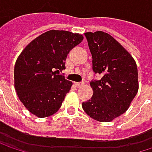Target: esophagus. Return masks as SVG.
Returning <instances> with one entry per match:
<instances>
[{
    "label": "esophagus",
    "mask_w": 152,
    "mask_h": 152,
    "mask_svg": "<svg viewBox=\"0 0 152 152\" xmlns=\"http://www.w3.org/2000/svg\"><path fill=\"white\" fill-rule=\"evenodd\" d=\"M83 85V83H75V86L77 88H80Z\"/></svg>",
    "instance_id": "esophagus-1"
}]
</instances>
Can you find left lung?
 I'll use <instances>...</instances> for the list:
<instances>
[{
  "label": "left lung",
  "instance_id": "8db88e82",
  "mask_svg": "<svg viewBox=\"0 0 152 152\" xmlns=\"http://www.w3.org/2000/svg\"><path fill=\"white\" fill-rule=\"evenodd\" d=\"M84 35L92 56V69L101 79L91 82L93 95L82 106L92 119L108 122L124 113L137 95V63L108 33L95 31Z\"/></svg>",
  "mask_w": 152,
  "mask_h": 152
}]
</instances>
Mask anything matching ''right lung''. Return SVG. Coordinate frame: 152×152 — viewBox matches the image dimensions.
<instances>
[{
    "instance_id": "1",
    "label": "right lung",
    "mask_w": 152,
    "mask_h": 152,
    "mask_svg": "<svg viewBox=\"0 0 152 152\" xmlns=\"http://www.w3.org/2000/svg\"><path fill=\"white\" fill-rule=\"evenodd\" d=\"M83 35L51 30L33 39L18 56L14 69L15 89L23 105L32 114L45 118L61 106L72 82L60 75L69 51Z\"/></svg>"
}]
</instances>
